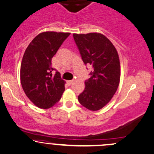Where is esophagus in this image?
I'll return each instance as SVG.
<instances>
[{
  "label": "esophagus",
  "mask_w": 154,
  "mask_h": 154,
  "mask_svg": "<svg viewBox=\"0 0 154 154\" xmlns=\"http://www.w3.org/2000/svg\"><path fill=\"white\" fill-rule=\"evenodd\" d=\"M73 82H74L73 80H69V81H67V84H68L69 85H71L72 83H73Z\"/></svg>",
  "instance_id": "34e87169"
}]
</instances>
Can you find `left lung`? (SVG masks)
Here are the masks:
<instances>
[{"instance_id": "1", "label": "left lung", "mask_w": 154, "mask_h": 154, "mask_svg": "<svg viewBox=\"0 0 154 154\" xmlns=\"http://www.w3.org/2000/svg\"><path fill=\"white\" fill-rule=\"evenodd\" d=\"M73 37L82 61L92 68L78 101L90 110H99L111 100L119 85L121 69L118 52L112 42L101 33H74Z\"/></svg>"}]
</instances>
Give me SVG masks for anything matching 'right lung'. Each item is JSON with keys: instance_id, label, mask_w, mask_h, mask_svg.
<instances>
[{"instance_id": "1", "label": "right lung", "mask_w": 154, "mask_h": 154, "mask_svg": "<svg viewBox=\"0 0 154 154\" xmlns=\"http://www.w3.org/2000/svg\"><path fill=\"white\" fill-rule=\"evenodd\" d=\"M70 33L43 32L35 37L25 50L20 68V81L25 94L42 109L55 105L65 90V81L51 66L52 57Z\"/></svg>"}]
</instances>
